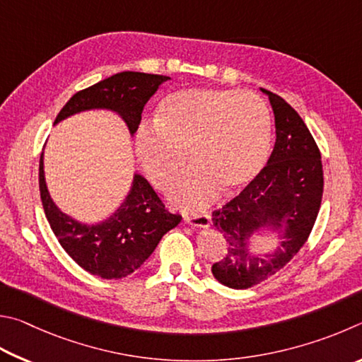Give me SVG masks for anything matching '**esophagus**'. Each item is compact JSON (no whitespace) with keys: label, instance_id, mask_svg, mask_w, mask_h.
I'll list each match as a JSON object with an SVG mask.
<instances>
[{"label":"esophagus","instance_id":"1","mask_svg":"<svg viewBox=\"0 0 362 362\" xmlns=\"http://www.w3.org/2000/svg\"><path fill=\"white\" fill-rule=\"evenodd\" d=\"M185 223L194 227H210L211 216L208 213L204 214H187L185 216Z\"/></svg>","mask_w":362,"mask_h":362}]
</instances>
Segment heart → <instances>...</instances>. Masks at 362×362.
<instances>
[{"mask_svg": "<svg viewBox=\"0 0 362 362\" xmlns=\"http://www.w3.org/2000/svg\"><path fill=\"white\" fill-rule=\"evenodd\" d=\"M272 114L256 93L233 88H185L170 93L156 122L135 133L136 157L157 189H168L187 163L194 168L171 189L170 200L185 210H202L221 189L251 182L267 162Z\"/></svg>", "mask_w": 362, "mask_h": 362, "instance_id": "obj_1", "label": "heart"}]
</instances>
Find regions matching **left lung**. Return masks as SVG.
<instances>
[{"label": "left lung", "instance_id": "1", "mask_svg": "<svg viewBox=\"0 0 362 362\" xmlns=\"http://www.w3.org/2000/svg\"><path fill=\"white\" fill-rule=\"evenodd\" d=\"M275 114L276 141L267 165L235 199L213 211V226L226 238L227 252L211 272L224 286L248 289L280 272L307 242L322 199L318 146L293 106L265 88ZM264 228L281 233V246L261 258L247 251Z\"/></svg>", "mask_w": 362, "mask_h": 362}]
</instances>
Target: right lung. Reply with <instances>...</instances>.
I'll return each mask as SVG.
<instances>
[{"label": "right lung", "mask_w": 362, "mask_h": 362, "mask_svg": "<svg viewBox=\"0 0 362 362\" xmlns=\"http://www.w3.org/2000/svg\"><path fill=\"white\" fill-rule=\"evenodd\" d=\"M168 76L122 71L74 93L62 107L55 124L88 110H110L124 119L133 135L148 100ZM40 192L44 213L62 248L73 261L105 280L124 278L141 267L162 237L181 223L180 214L165 210L148 181L133 176L130 192L116 213L98 224H82L60 211L50 199L40 158Z\"/></svg>", "instance_id": "1"}]
</instances>
